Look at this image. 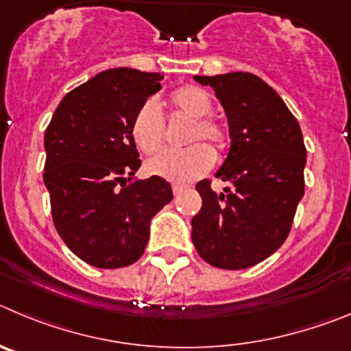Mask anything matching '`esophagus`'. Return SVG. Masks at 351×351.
Listing matches in <instances>:
<instances>
[{
    "instance_id": "1",
    "label": "esophagus",
    "mask_w": 351,
    "mask_h": 351,
    "mask_svg": "<svg viewBox=\"0 0 351 351\" xmlns=\"http://www.w3.org/2000/svg\"><path fill=\"white\" fill-rule=\"evenodd\" d=\"M185 189H187V185H182V183H175V185H173V194H180V192H183L185 191Z\"/></svg>"
}]
</instances>
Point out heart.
I'll return each mask as SVG.
<instances>
[{"label":"heart","instance_id":"b5f03b06","mask_svg":"<svg viewBox=\"0 0 351 351\" xmlns=\"http://www.w3.org/2000/svg\"><path fill=\"white\" fill-rule=\"evenodd\" d=\"M173 112L191 121L187 145L192 147L180 152H162L147 162V171L159 178L175 183H187L203 176L215 164V154L208 145L199 141L208 140L222 152L229 143V131L220 121L210 117L211 97L201 87L183 85L173 90L168 97ZM131 136L134 145L143 154L159 152L164 145V121L154 101H147L131 121Z\"/></svg>","mask_w":351,"mask_h":351}]
</instances>
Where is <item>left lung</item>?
<instances>
[{"label": "left lung", "instance_id": "8db88e82", "mask_svg": "<svg viewBox=\"0 0 351 351\" xmlns=\"http://www.w3.org/2000/svg\"><path fill=\"white\" fill-rule=\"evenodd\" d=\"M210 85L229 124L230 148L217 178L195 185L203 206L192 219V243L220 269H246L285 243L304 195L306 147L299 122L276 90L252 73L194 77Z\"/></svg>", "mask_w": 351, "mask_h": 351}]
</instances>
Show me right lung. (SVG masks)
<instances>
[{
  "label": "right lung",
  "mask_w": 351,
  "mask_h": 351,
  "mask_svg": "<svg viewBox=\"0 0 351 351\" xmlns=\"http://www.w3.org/2000/svg\"><path fill=\"white\" fill-rule=\"evenodd\" d=\"M162 78L132 68L101 71L62 97L45 131L43 182L53 226L69 250L94 267L136 262L150 220L173 199L164 178L132 180L141 166L132 115Z\"/></svg>",
  "instance_id": "add662e5"
}]
</instances>
